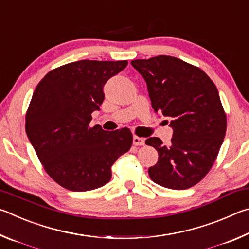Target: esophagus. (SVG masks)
Here are the masks:
<instances>
[{"instance_id": "obj_1", "label": "esophagus", "mask_w": 249, "mask_h": 249, "mask_svg": "<svg viewBox=\"0 0 249 249\" xmlns=\"http://www.w3.org/2000/svg\"><path fill=\"white\" fill-rule=\"evenodd\" d=\"M144 139L134 136L133 137V144L134 145H144Z\"/></svg>"}]
</instances>
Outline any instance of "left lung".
Segmentation results:
<instances>
[{"label":"left lung","instance_id":"obj_1","mask_svg":"<svg viewBox=\"0 0 249 249\" xmlns=\"http://www.w3.org/2000/svg\"><path fill=\"white\" fill-rule=\"evenodd\" d=\"M146 82L155 112L172 118L171 144L149 138L159 160L149 168L155 184L184 190L202 179L219 154L226 132V115L219 91L201 69L175 56L131 61Z\"/></svg>","mask_w":249,"mask_h":249}]
</instances>
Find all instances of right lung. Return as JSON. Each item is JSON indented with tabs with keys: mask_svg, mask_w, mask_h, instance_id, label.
Returning <instances> with one entry per match:
<instances>
[{
	"mask_svg": "<svg viewBox=\"0 0 249 249\" xmlns=\"http://www.w3.org/2000/svg\"><path fill=\"white\" fill-rule=\"evenodd\" d=\"M128 61L81 60L46 74L26 112V133L43 168L56 184L89 191L110 180L111 166L132 145L128 128L105 131L90 127L104 85Z\"/></svg>",
	"mask_w": 249,
	"mask_h": 249,
	"instance_id": "add662e5",
	"label": "right lung"
}]
</instances>
